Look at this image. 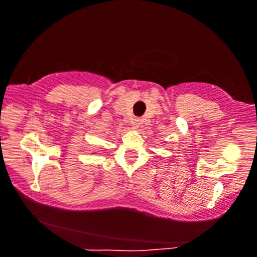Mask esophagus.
<instances>
[{
	"instance_id": "1",
	"label": "esophagus",
	"mask_w": 257,
	"mask_h": 257,
	"mask_svg": "<svg viewBox=\"0 0 257 257\" xmlns=\"http://www.w3.org/2000/svg\"><path fill=\"white\" fill-rule=\"evenodd\" d=\"M140 124V119H138V118H136V119H133V126L134 128H138Z\"/></svg>"
}]
</instances>
